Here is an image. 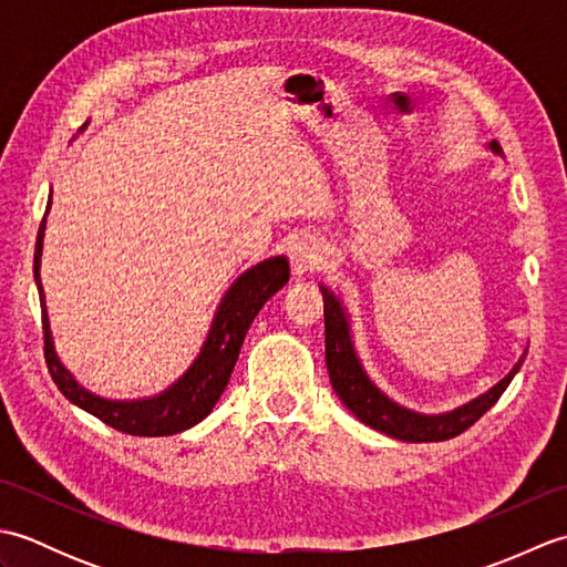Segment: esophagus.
<instances>
[{
	"label": "esophagus",
	"mask_w": 567,
	"mask_h": 567,
	"mask_svg": "<svg viewBox=\"0 0 567 567\" xmlns=\"http://www.w3.org/2000/svg\"><path fill=\"white\" fill-rule=\"evenodd\" d=\"M323 260V248L317 238L311 236H297L290 246V262H292V272L297 277H305L309 272H315Z\"/></svg>",
	"instance_id": "1"
}]
</instances>
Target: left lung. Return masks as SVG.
Wrapping results in <instances>:
<instances>
[{"instance_id": "left-lung-1", "label": "left lung", "mask_w": 567, "mask_h": 567, "mask_svg": "<svg viewBox=\"0 0 567 567\" xmlns=\"http://www.w3.org/2000/svg\"><path fill=\"white\" fill-rule=\"evenodd\" d=\"M487 151L504 158L497 141H489ZM319 290L323 297L327 368H329L331 388L336 394H339V400L346 404L348 412H353L365 426L375 429L380 433H388L392 439H400L406 443H433V441H449L457 436V433H463L499 400L502 392L509 388V382L514 380L516 372H519L526 358V348H524V353L519 355V360H516L507 375L492 384L487 392L473 396V400L465 404H457L449 409V412H439V414L416 412V409H409L396 400H392L388 392H382L378 384L372 382L368 370L363 368V360H360L355 351L351 315H348L341 295H336L331 287H327L323 282L319 285Z\"/></svg>"}]
</instances>
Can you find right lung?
I'll list each match as a JSON object with an SVG mask.
<instances>
[{"label":"right lung","mask_w":567,"mask_h":567,"mask_svg":"<svg viewBox=\"0 0 567 567\" xmlns=\"http://www.w3.org/2000/svg\"><path fill=\"white\" fill-rule=\"evenodd\" d=\"M51 204L53 195H48L45 214L51 212ZM43 236L45 216L39 228V238H35L33 277L41 297L45 363L48 370H51V378L58 384V390L65 394V400L84 409L87 414L97 416L106 426L131 433V436H173V433H183L199 424L204 416H209L214 404L219 402L221 392L226 390L228 378H231L240 346H244L252 319L258 317L262 305L272 295L280 292L287 280H290V260L285 256L260 260L252 268L244 270L228 285L219 307L214 311L207 339H204L197 358L192 360L183 375L158 394L138 396V400H110V396H102L84 388L63 365V360H60L55 351L41 282Z\"/></svg>","instance_id":"obj_1"}]
</instances>
